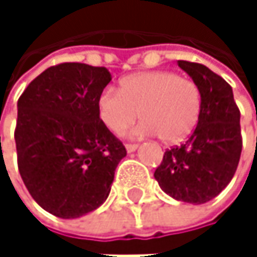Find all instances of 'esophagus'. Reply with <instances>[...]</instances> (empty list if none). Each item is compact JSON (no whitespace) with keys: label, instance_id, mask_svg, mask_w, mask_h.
<instances>
[{"label":"esophagus","instance_id":"34e87169","mask_svg":"<svg viewBox=\"0 0 257 257\" xmlns=\"http://www.w3.org/2000/svg\"><path fill=\"white\" fill-rule=\"evenodd\" d=\"M125 147H126V150L131 153V152H135V150H137L138 144H135V143H126V144H125Z\"/></svg>","mask_w":257,"mask_h":257}]
</instances>
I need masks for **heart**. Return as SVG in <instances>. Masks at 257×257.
Masks as SVG:
<instances>
[{
    "label": "heart",
    "instance_id": "b5f03b06",
    "mask_svg": "<svg viewBox=\"0 0 257 257\" xmlns=\"http://www.w3.org/2000/svg\"><path fill=\"white\" fill-rule=\"evenodd\" d=\"M202 110V92L192 78L171 71L138 73L123 78L120 90L104 89L98 114L114 134H122L138 117L134 137L158 135L164 143H180L195 129Z\"/></svg>",
    "mask_w": 257,
    "mask_h": 257
}]
</instances>
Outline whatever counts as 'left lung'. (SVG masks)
<instances>
[{"label":"left lung","mask_w":257,"mask_h":257,"mask_svg":"<svg viewBox=\"0 0 257 257\" xmlns=\"http://www.w3.org/2000/svg\"><path fill=\"white\" fill-rule=\"evenodd\" d=\"M202 92L196 128L180 146L164 153L155 171L161 189L171 198L204 204L216 198L233 177L242 149L239 108L226 80L202 64L179 61Z\"/></svg>","instance_id":"left-lung-1"}]
</instances>
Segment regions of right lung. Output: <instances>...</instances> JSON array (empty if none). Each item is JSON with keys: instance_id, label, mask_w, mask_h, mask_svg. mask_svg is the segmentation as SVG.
<instances>
[{"instance_id": "obj_1", "label": "right lung", "mask_w": 257, "mask_h": 257, "mask_svg": "<svg viewBox=\"0 0 257 257\" xmlns=\"http://www.w3.org/2000/svg\"><path fill=\"white\" fill-rule=\"evenodd\" d=\"M110 80L104 67L64 62L34 78L18 101V168L34 201L56 217L98 208L126 156L98 114Z\"/></svg>"}]
</instances>
